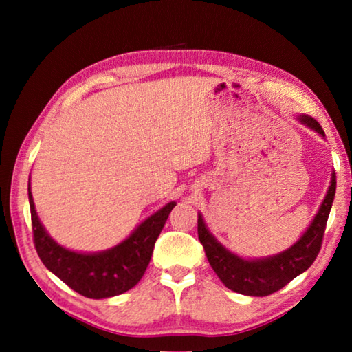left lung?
<instances>
[{"mask_svg":"<svg viewBox=\"0 0 352 352\" xmlns=\"http://www.w3.org/2000/svg\"><path fill=\"white\" fill-rule=\"evenodd\" d=\"M301 124L324 136L323 129L314 118L307 115L298 116ZM336 172L331 178V186L321 204L317 216L309 225L306 233L285 252L262 259H243L231 253L222 243H219L199 214V239L205 248L206 258L212 270L226 287L242 295L267 296L283 289L292 279L306 272L314 264L323 242L326 222L329 217L333 197H336Z\"/></svg>","mask_w":352,"mask_h":352,"instance_id":"left-lung-1","label":"left lung"}]
</instances>
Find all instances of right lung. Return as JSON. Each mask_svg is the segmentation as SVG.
<instances>
[{
  "mask_svg": "<svg viewBox=\"0 0 352 352\" xmlns=\"http://www.w3.org/2000/svg\"><path fill=\"white\" fill-rule=\"evenodd\" d=\"M28 190L34 243L41 262L77 294L94 300L121 295L140 283L151 262L155 242L175 206V201L163 206L116 247L99 253H79L58 245L46 233L35 211L31 183Z\"/></svg>",
  "mask_w": 352,
  "mask_h": 352,
  "instance_id": "right-lung-1",
  "label": "right lung"
}]
</instances>
